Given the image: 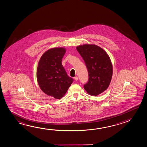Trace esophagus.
I'll list each match as a JSON object with an SVG mask.
<instances>
[{
	"label": "esophagus",
	"instance_id": "esophagus-1",
	"mask_svg": "<svg viewBox=\"0 0 147 147\" xmlns=\"http://www.w3.org/2000/svg\"><path fill=\"white\" fill-rule=\"evenodd\" d=\"M74 79H75V81H78V77H75V78H74Z\"/></svg>",
	"mask_w": 147,
	"mask_h": 147
}]
</instances>
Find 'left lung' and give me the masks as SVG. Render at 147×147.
<instances>
[{
	"label": "left lung",
	"instance_id": "1",
	"mask_svg": "<svg viewBox=\"0 0 147 147\" xmlns=\"http://www.w3.org/2000/svg\"><path fill=\"white\" fill-rule=\"evenodd\" d=\"M84 61L88 72V81L84 90L91 96L105 92L110 85L113 75V66L105 51L94 44L80 45L76 48Z\"/></svg>",
	"mask_w": 147,
	"mask_h": 147
}]
</instances>
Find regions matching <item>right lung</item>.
<instances>
[{
  "label": "right lung",
  "instance_id": "add662e5",
  "mask_svg": "<svg viewBox=\"0 0 147 147\" xmlns=\"http://www.w3.org/2000/svg\"><path fill=\"white\" fill-rule=\"evenodd\" d=\"M65 52L64 48H51L42 55L38 63L36 77L40 88L55 99L62 98L74 81L62 64Z\"/></svg>",
  "mask_w": 147,
  "mask_h": 147
}]
</instances>
